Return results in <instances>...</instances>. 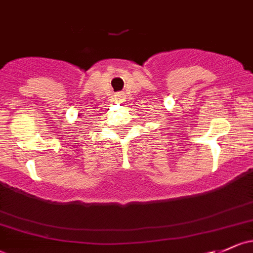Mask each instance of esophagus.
<instances>
[{
    "instance_id": "1",
    "label": "esophagus",
    "mask_w": 253,
    "mask_h": 253,
    "mask_svg": "<svg viewBox=\"0 0 253 253\" xmlns=\"http://www.w3.org/2000/svg\"><path fill=\"white\" fill-rule=\"evenodd\" d=\"M115 99H116L117 101H122V100L125 99V96H124V94H122V92H119V94L115 95Z\"/></svg>"
}]
</instances>
